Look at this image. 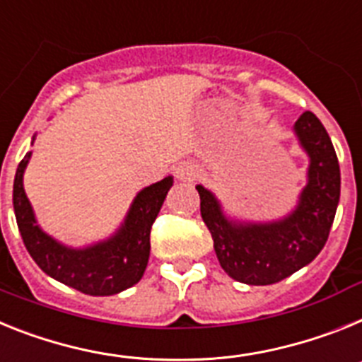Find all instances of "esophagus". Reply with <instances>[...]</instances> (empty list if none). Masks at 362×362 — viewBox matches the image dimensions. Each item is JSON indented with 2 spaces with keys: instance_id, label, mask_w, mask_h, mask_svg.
Segmentation results:
<instances>
[{
  "instance_id": "1",
  "label": "esophagus",
  "mask_w": 362,
  "mask_h": 362,
  "mask_svg": "<svg viewBox=\"0 0 362 362\" xmlns=\"http://www.w3.org/2000/svg\"><path fill=\"white\" fill-rule=\"evenodd\" d=\"M175 177L180 182H193L194 178L199 177V169H197V165H193V163L184 162L180 163V165H177V169H175Z\"/></svg>"
}]
</instances>
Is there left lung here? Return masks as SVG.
<instances>
[{
  "label": "left lung",
  "instance_id": "8db88e82",
  "mask_svg": "<svg viewBox=\"0 0 362 362\" xmlns=\"http://www.w3.org/2000/svg\"><path fill=\"white\" fill-rule=\"evenodd\" d=\"M293 133L310 163L297 206L282 218H231L211 191L197 185L200 213L213 237L216 259L231 279L244 284L268 286L293 275L312 262L328 240L341 197L337 155L313 112L298 116Z\"/></svg>",
  "mask_w": 362,
  "mask_h": 362
}]
</instances>
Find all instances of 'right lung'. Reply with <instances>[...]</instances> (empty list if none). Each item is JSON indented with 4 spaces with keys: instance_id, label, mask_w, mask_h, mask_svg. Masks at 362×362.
I'll return each instance as SVG.
<instances>
[{
    "instance_id": "1",
    "label": "right lung",
    "mask_w": 362,
    "mask_h": 362,
    "mask_svg": "<svg viewBox=\"0 0 362 362\" xmlns=\"http://www.w3.org/2000/svg\"><path fill=\"white\" fill-rule=\"evenodd\" d=\"M34 140L36 136L33 144ZM30 155L29 151L16 169L12 204L21 238L34 262L62 284L94 297L116 295L136 284L149 260L151 226L171 189L173 177L144 187L111 237L86 247H71L47 235L37 224L23 189V173Z\"/></svg>"
}]
</instances>
